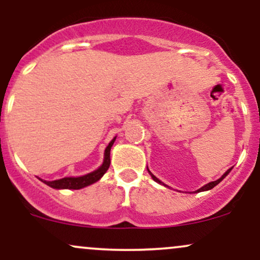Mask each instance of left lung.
<instances>
[{
  "label": "left lung",
  "mask_w": 260,
  "mask_h": 260,
  "mask_svg": "<svg viewBox=\"0 0 260 260\" xmlns=\"http://www.w3.org/2000/svg\"><path fill=\"white\" fill-rule=\"evenodd\" d=\"M230 171H231V169H229L228 170V171H226L225 172V174H223L222 176H221V177H220L219 178V180H216V181H214V182H209V183L208 184H205V186L204 187H202V188H199V189L198 190H197V192H203V190H209V189H211V188H214V187H215L216 186V184H219L220 183V182H221L222 180H223V178H225L226 177V176H228L229 175V172ZM149 172H150V171H149ZM151 175V174H150ZM151 177H153V180L154 181H156V182H159V183H161V182L159 181V180H157V178L156 177H155V176L154 175H151ZM164 186H165V184H164Z\"/></svg>",
  "instance_id": "1"
}]
</instances>
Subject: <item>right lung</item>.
Wrapping results in <instances>:
<instances>
[{"label":"right lung","instance_id":"1","mask_svg":"<svg viewBox=\"0 0 260 260\" xmlns=\"http://www.w3.org/2000/svg\"><path fill=\"white\" fill-rule=\"evenodd\" d=\"M115 139L116 137L110 142V144L105 149V157H104L103 165L98 170H95V171L90 172V174L80 176V177H64L56 181H44L41 178H39V180L43 181L47 186L56 188V189H80V188L92 184L94 182L99 181L110 168V162H111V160H110V150H111V147L113 143H115Z\"/></svg>","mask_w":260,"mask_h":260}]
</instances>
